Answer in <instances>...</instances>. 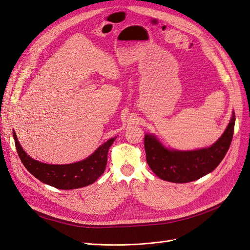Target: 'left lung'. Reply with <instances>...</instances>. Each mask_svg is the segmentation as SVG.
<instances>
[{"label": "left lung", "mask_w": 250, "mask_h": 250, "mask_svg": "<svg viewBox=\"0 0 250 250\" xmlns=\"http://www.w3.org/2000/svg\"><path fill=\"white\" fill-rule=\"evenodd\" d=\"M236 116L232 111L226 129L213 145L196 150L169 149L154 134L146 133L144 146L150 169L163 180L185 184L197 180L214 171L229 151Z\"/></svg>", "instance_id": "obj_1"}]
</instances>
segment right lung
<instances>
[{"label":"right lung","mask_w":250,"mask_h":250,"mask_svg":"<svg viewBox=\"0 0 250 250\" xmlns=\"http://www.w3.org/2000/svg\"><path fill=\"white\" fill-rule=\"evenodd\" d=\"M117 137L98 147L85 160L66 165H50L30 157L22 149L13 131L18 154L25 168L42 183L60 190H74L94 184L104 173L107 163L108 149Z\"/></svg>","instance_id":"add662e5"}]
</instances>
